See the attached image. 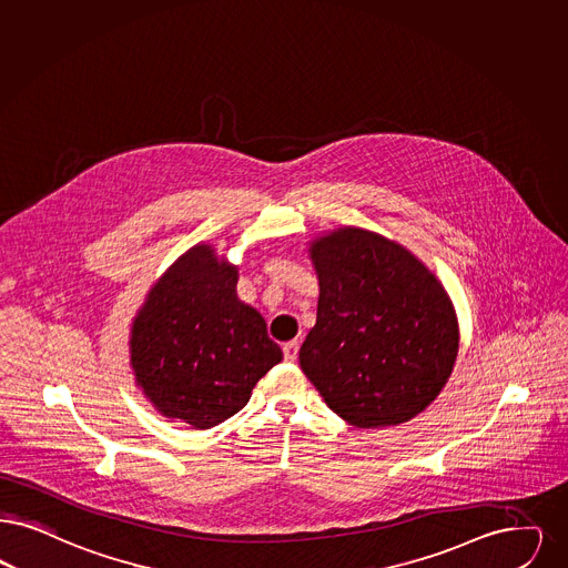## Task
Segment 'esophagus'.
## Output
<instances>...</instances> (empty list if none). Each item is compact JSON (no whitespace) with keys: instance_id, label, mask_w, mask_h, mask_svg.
Masks as SVG:
<instances>
[{"instance_id":"1","label":"esophagus","mask_w":568,"mask_h":568,"mask_svg":"<svg viewBox=\"0 0 568 568\" xmlns=\"http://www.w3.org/2000/svg\"><path fill=\"white\" fill-rule=\"evenodd\" d=\"M297 348H300L297 341L283 344V355H285V362H295V359H297Z\"/></svg>"}]
</instances>
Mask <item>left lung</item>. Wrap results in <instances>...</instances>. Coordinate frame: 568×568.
I'll list each match as a JSON object with an SVG mask.
<instances>
[{
	"mask_svg": "<svg viewBox=\"0 0 568 568\" xmlns=\"http://www.w3.org/2000/svg\"><path fill=\"white\" fill-rule=\"evenodd\" d=\"M317 323L300 367L357 429L408 423L432 406L458 355V318L439 278L404 245L364 227L308 243Z\"/></svg>",
	"mask_w": 568,
	"mask_h": 568,
	"instance_id": "left-lung-1",
	"label": "left lung"
}]
</instances>
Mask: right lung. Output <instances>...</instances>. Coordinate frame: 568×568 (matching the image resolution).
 <instances>
[{
  "label": "right lung",
  "mask_w": 568,
  "mask_h": 568,
  "mask_svg": "<svg viewBox=\"0 0 568 568\" xmlns=\"http://www.w3.org/2000/svg\"><path fill=\"white\" fill-rule=\"evenodd\" d=\"M239 266L209 243L180 255L131 323V369L164 418L211 429L247 406L283 359L264 317L236 295Z\"/></svg>",
  "instance_id": "obj_1"
}]
</instances>
